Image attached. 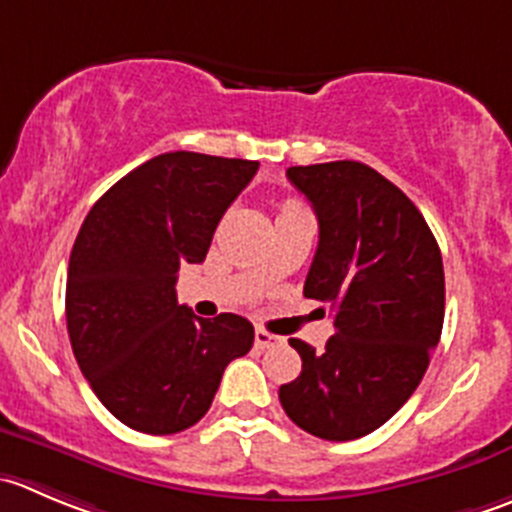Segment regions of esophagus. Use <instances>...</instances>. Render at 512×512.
Segmentation results:
<instances>
[{"instance_id": "esophagus-1", "label": "esophagus", "mask_w": 512, "mask_h": 512, "mask_svg": "<svg viewBox=\"0 0 512 512\" xmlns=\"http://www.w3.org/2000/svg\"><path fill=\"white\" fill-rule=\"evenodd\" d=\"M277 342H280V337L272 335V332L262 330V327H257V330H255V345L260 347V350H265V347L277 345Z\"/></svg>"}]
</instances>
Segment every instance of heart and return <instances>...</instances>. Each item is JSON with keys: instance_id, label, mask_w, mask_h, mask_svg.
Instances as JSON below:
<instances>
[{"instance_id": "1", "label": "heart", "mask_w": 512, "mask_h": 512, "mask_svg": "<svg viewBox=\"0 0 512 512\" xmlns=\"http://www.w3.org/2000/svg\"><path fill=\"white\" fill-rule=\"evenodd\" d=\"M290 210H300V205H295V202H287V205L282 207V212H290Z\"/></svg>"}]
</instances>
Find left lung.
Here are the masks:
<instances>
[{
	"mask_svg": "<svg viewBox=\"0 0 512 512\" xmlns=\"http://www.w3.org/2000/svg\"><path fill=\"white\" fill-rule=\"evenodd\" d=\"M320 242L305 297L330 302L325 350L292 337L302 372L280 388L287 418L322 440H355L388 423L423 380L445 317L440 247L400 187L362 162L290 167Z\"/></svg>",
	"mask_w": 512,
	"mask_h": 512,
	"instance_id": "1",
	"label": "left lung"
}]
</instances>
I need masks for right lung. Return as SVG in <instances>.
Segmentation results:
<instances>
[{
  "instance_id": "1",
  "label": "right lung",
  "mask_w": 512,
  "mask_h": 512,
  "mask_svg": "<svg viewBox=\"0 0 512 512\" xmlns=\"http://www.w3.org/2000/svg\"><path fill=\"white\" fill-rule=\"evenodd\" d=\"M257 167L167 152L124 175L84 217L69 255V342L99 403L127 428H192L210 410L225 367L250 352V320L197 317L177 302L175 285L185 262L205 260Z\"/></svg>"
}]
</instances>
